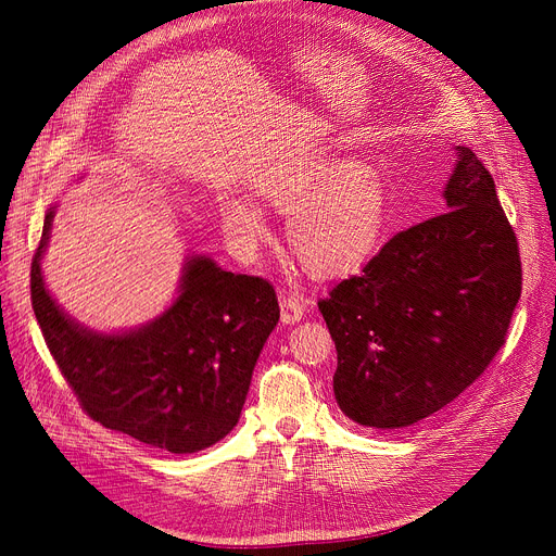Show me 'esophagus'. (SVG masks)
Wrapping results in <instances>:
<instances>
[{
  "label": "esophagus",
  "instance_id": "esophagus-1",
  "mask_svg": "<svg viewBox=\"0 0 556 556\" xmlns=\"http://www.w3.org/2000/svg\"><path fill=\"white\" fill-rule=\"evenodd\" d=\"M279 306H281V323L283 325H295L304 317L306 302L300 295H288L279 293Z\"/></svg>",
  "mask_w": 556,
  "mask_h": 556
}]
</instances>
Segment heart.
<instances>
[{"instance_id":"obj_1","label":"heart","mask_w":556,"mask_h":556,"mask_svg":"<svg viewBox=\"0 0 556 556\" xmlns=\"http://www.w3.org/2000/svg\"><path fill=\"white\" fill-rule=\"evenodd\" d=\"M254 193L275 212L290 214V250L317 279H338L365 266L390 223V189L381 168L333 151H313L261 173ZM218 220L239 254L268 239V216L248 195L220 198Z\"/></svg>"}]
</instances>
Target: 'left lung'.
<instances>
[{
  "label": "left lung",
  "mask_w": 556,
  "mask_h": 556,
  "mask_svg": "<svg viewBox=\"0 0 556 556\" xmlns=\"http://www.w3.org/2000/svg\"><path fill=\"white\" fill-rule=\"evenodd\" d=\"M444 202V214L399 231L317 304L338 352L336 401L358 426L419 424L505 342L520 300L518 243L491 173L466 146Z\"/></svg>",
  "instance_id": "obj_1"
}]
</instances>
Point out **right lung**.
Instances as JSON below:
<instances>
[{
	"label": "right lung",
	"mask_w": 556,
	"mask_h": 556,
	"mask_svg": "<svg viewBox=\"0 0 556 556\" xmlns=\"http://www.w3.org/2000/svg\"><path fill=\"white\" fill-rule=\"evenodd\" d=\"M55 207L31 263V302L53 361L83 410L101 426L168 453H198L239 424L252 371L279 323L275 288L223 270L207 254L182 266L178 295L146 325L94 331L53 300L40 261Z\"/></svg>",
	"instance_id": "right-lung-1"
}]
</instances>
